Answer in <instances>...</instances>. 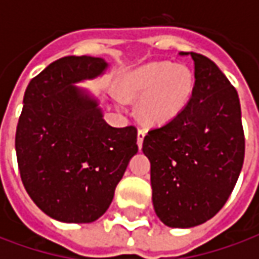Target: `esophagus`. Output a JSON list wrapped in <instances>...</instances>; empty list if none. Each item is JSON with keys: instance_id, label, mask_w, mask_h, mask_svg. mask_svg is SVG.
Segmentation results:
<instances>
[{"instance_id": "obj_1", "label": "esophagus", "mask_w": 259, "mask_h": 259, "mask_svg": "<svg viewBox=\"0 0 259 259\" xmlns=\"http://www.w3.org/2000/svg\"><path fill=\"white\" fill-rule=\"evenodd\" d=\"M144 137H146V132L140 129L137 132V146H139V148L143 147V140H144Z\"/></svg>"}]
</instances>
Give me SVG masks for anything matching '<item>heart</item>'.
<instances>
[{"label": "heart", "instance_id": "heart-1", "mask_svg": "<svg viewBox=\"0 0 259 259\" xmlns=\"http://www.w3.org/2000/svg\"><path fill=\"white\" fill-rule=\"evenodd\" d=\"M195 77L185 65L151 62L130 72L120 94L139 102V115L148 124H163L183 112L194 94Z\"/></svg>", "mask_w": 259, "mask_h": 259}]
</instances>
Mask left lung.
<instances>
[{"mask_svg":"<svg viewBox=\"0 0 259 259\" xmlns=\"http://www.w3.org/2000/svg\"><path fill=\"white\" fill-rule=\"evenodd\" d=\"M189 105L151 129L143 151L151 162L154 209L169 228H193L215 217L232 194L244 162L237 91L211 59L197 53Z\"/></svg>","mask_w":259,"mask_h":259,"instance_id":"1","label":"left lung"}]
</instances>
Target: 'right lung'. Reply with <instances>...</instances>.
<instances>
[{
	"label": "right lung",
	"instance_id": "right-lung-1",
	"mask_svg": "<svg viewBox=\"0 0 259 259\" xmlns=\"http://www.w3.org/2000/svg\"><path fill=\"white\" fill-rule=\"evenodd\" d=\"M105 68L102 58L64 57L25 91L15 136L20 179L34 204L61 222L104 215L139 151L135 126H109L96 100L73 85Z\"/></svg>",
	"mask_w": 259,
	"mask_h": 259
}]
</instances>
